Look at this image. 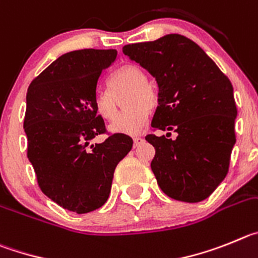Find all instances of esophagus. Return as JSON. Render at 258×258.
<instances>
[{
    "instance_id": "1",
    "label": "esophagus",
    "mask_w": 258,
    "mask_h": 258,
    "mask_svg": "<svg viewBox=\"0 0 258 258\" xmlns=\"http://www.w3.org/2000/svg\"><path fill=\"white\" fill-rule=\"evenodd\" d=\"M143 138H141V136H134V144H135V146H138V145H140L141 143H143Z\"/></svg>"
}]
</instances>
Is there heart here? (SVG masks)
<instances>
[{"label": "heart", "instance_id": "heart-1", "mask_svg": "<svg viewBox=\"0 0 258 258\" xmlns=\"http://www.w3.org/2000/svg\"><path fill=\"white\" fill-rule=\"evenodd\" d=\"M110 91H99L95 95L94 105L103 118L113 120L118 114L117 97L128 92L124 105L130 106L110 124V130L117 134L135 135L145 124L148 109L158 103L155 89L148 82V76L140 67L127 64L118 69L109 80Z\"/></svg>", "mask_w": 258, "mask_h": 258}]
</instances>
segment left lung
I'll return each mask as SVG.
<instances>
[{"mask_svg":"<svg viewBox=\"0 0 258 258\" xmlns=\"http://www.w3.org/2000/svg\"><path fill=\"white\" fill-rule=\"evenodd\" d=\"M123 54L158 83L152 127L176 139L150 134V167L162 191L176 201H204L229 171L238 114L233 86L196 42L181 34L126 45ZM169 138L168 135H166Z\"/></svg>","mask_w":258,"mask_h":258,"instance_id":"obj_1","label":"left lung"}]
</instances>
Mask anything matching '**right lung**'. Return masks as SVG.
<instances>
[{
  "instance_id": "right-lung-1",
  "label": "right lung",
  "mask_w": 258,
  "mask_h": 258,
  "mask_svg": "<svg viewBox=\"0 0 258 258\" xmlns=\"http://www.w3.org/2000/svg\"><path fill=\"white\" fill-rule=\"evenodd\" d=\"M115 57V50L67 52L28 87V159L43 194L72 212L104 206L115 167L134 144L124 134H108L103 143L89 144L97 134L108 133L94 99L101 74Z\"/></svg>"
}]
</instances>
